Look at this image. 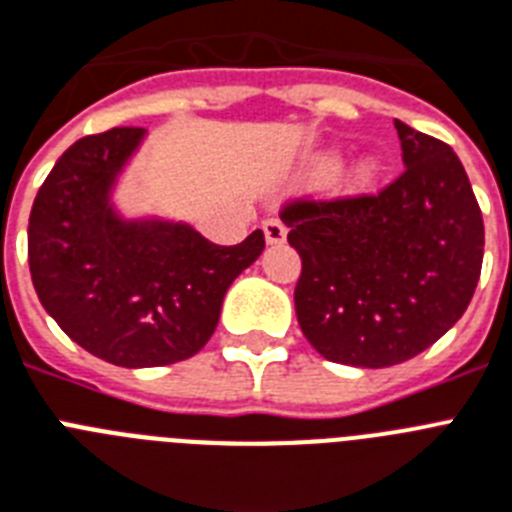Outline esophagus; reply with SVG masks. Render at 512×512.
<instances>
[{"label": "esophagus", "instance_id": "obj_1", "mask_svg": "<svg viewBox=\"0 0 512 512\" xmlns=\"http://www.w3.org/2000/svg\"><path fill=\"white\" fill-rule=\"evenodd\" d=\"M264 238L269 246H280V243H285L287 238V227L282 225L280 219H266L264 225Z\"/></svg>", "mask_w": 512, "mask_h": 512}]
</instances>
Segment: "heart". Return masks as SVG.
<instances>
[{"label": "heart", "mask_w": 512, "mask_h": 512, "mask_svg": "<svg viewBox=\"0 0 512 512\" xmlns=\"http://www.w3.org/2000/svg\"><path fill=\"white\" fill-rule=\"evenodd\" d=\"M337 156L335 154H322L316 156L314 164H311V175L314 177H324L329 172L335 170ZM379 175H382V159L377 154H369V151H363V154L353 156L345 167L340 170V185L345 190H369L371 185L377 183Z\"/></svg>", "instance_id": "1"}]
</instances>
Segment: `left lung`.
<instances>
[{"label":"left lung","mask_w":512,"mask_h":512,"mask_svg":"<svg viewBox=\"0 0 512 512\" xmlns=\"http://www.w3.org/2000/svg\"><path fill=\"white\" fill-rule=\"evenodd\" d=\"M405 172L379 196L282 211L301 253L295 316L319 356L384 369L445 335L474 298L484 219L447 143L395 120Z\"/></svg>","instance_id":"obj_1"}]
</instances>
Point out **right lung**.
I'll return each instance as SVG.
<instances>
[{"label": "right lung", "mask_w": 512, "mask_h": 512, "mask_svg": "<svg viewBox=\"0 0 512 512\" xmlns=\"http://www.w3.org/2000/svg\"><path fill=\"white\" fill-rule=\"evenodd\" d=\"M141 128L86 135L59 156L28 219V266L46 314L101 361L149 369L204 348L227 290L264 251V232L214 246L188 222L117 206Z\"/></svg>", "instance_id": "right-lung-1"}]
</instances>
